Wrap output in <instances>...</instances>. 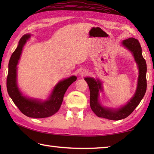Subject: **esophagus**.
I'll use <instances>...</instances> for the list:
<instances>
[{"label":"esophagus","instance_id":"esophagus-1","mask_svg":"<svg viewBox=\"0 0 154 154\" xmlns=\"http://www.w3.org/2000/svg\"><path fill=\"white\" fill-rule=\"evenodd\" d=\"M80 75H82V76H84V75H85L87 74V71L86 70H82L80 71Z\"/></svg>","mask_w":154,"mask_h":154}]
</instances>
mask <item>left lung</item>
I'll return each mask as SVG.
<instances>
[{
    "instance_id": "left-lung-1",
    "label": "left lung",
    "mask_w": 154,
    "mask_h": 154,
    "mask_svg": "<svg viewBox=\"0 0 154 154\" xmlns=\"http://www.w3.org/2000/svg\"><path fill=\"white\" fill-rule=\"evenodd\" d=\"M122 45L131 52L138 69V78L136 92L126 104L119 108L103 106L99 100V93L103 91V83L99 79L89 77H85V81L89 87L90 106L93 112L97 116L112 120H122L128 116L144 97L147 88L146 62L142 56V48L138 40L134 38H130L123 40Z\"/></svg>"
}]
</instances>
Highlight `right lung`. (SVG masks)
Segmentation results:
<instances>
[{
	"label": "right lung",
	"mask_w": 154,
	"mask_h": 154,
	"mask_svg": "<svg viewBox=\"0 0 154 154\" xmlns=\"http://www.w3.org/2000/svg\"><path fill=\"white\" fill-rule=\"evenodd\" d=\"M31 34H27L21 38L15 51L13 52L8 63V72L6 87L10 97L19 110L24 115L34 119H42L54 115L60 109L64 94L68 87L77 80L73 75L60 81L55 85L46 100L29 98L23 94L17 84V65L20 58L23 48Z\"/></svg>",
	"instance_id": "1"
}]
</instances>
